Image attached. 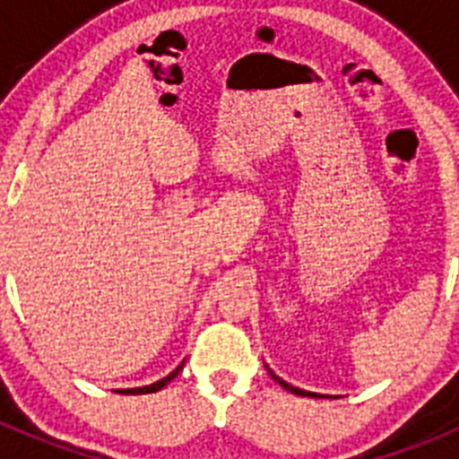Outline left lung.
Segmentation results:
<instances>
[{"label": "left lung", "mask_w": 459, "mask_h": 459, "mask_svg": "<svg viewBox=\"0 0 459 459\" xmlns=\"http://www.w3.org/2000/svg\"><path fill=\"white\" fill-rule=\"evenodd\" d=\"M266 370H269V366H266ZM269 375L273 377L275 381H278L280 386L285 388V391H290V393H294V395H303V397H324V395H319V393H310V391H303V388H296V386H291V384H287L285 379H280L278 375H275L273 370H269ZM326 397H331V395H326Z\"/></svg>", "instance_id": "obj_1"}]
</instances>
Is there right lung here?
I'll return each instance as SVG.
<instances>
[{"mask_svg": "<svg viewBox=\"0 0 459 459\" xmlns=\"http://www.w3.org/2000/svg\"><path fill=\"white\" fill-rule=\"evenodd\" d=\"M184 366H186V360H181V366H177L172 372H169L168 377H163V379L153 381V384H149V386H140V388H119V391H115V393H126V395H142V393H156V391H160V388H163V386H168L169 381H172L174 377H177L181 370H184Z\"/></svg>", "mask_w": 459, "mask_h": 459, "instance_id": "add662e5", "label": "right lung"}]
</instances>
